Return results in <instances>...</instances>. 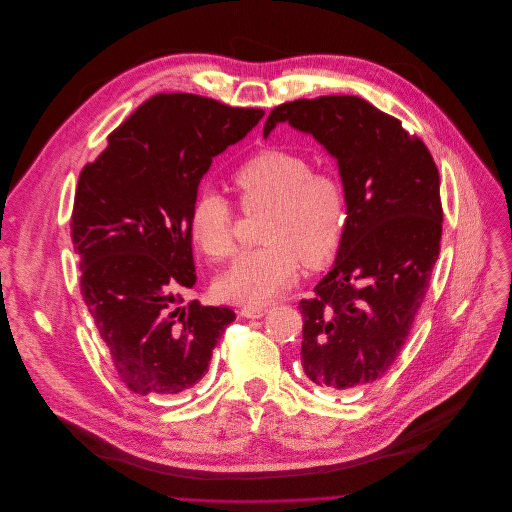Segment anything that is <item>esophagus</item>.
I'll use <instances>...</instances> for the list:
<instances>
[{
  "instance_id": "obj_1",
  "label": "esophagus",
  "mask_w": 512,
  "mask_h": 512,
  "mask_svg": "<svg viewBox=\"0 0 512 512\" xmlns=\"http://www.w3.org/2000/svg\"><path fill=\"white\" fill-rule=\"evenodd\" d=\"M266 311H268L266 306H242L240 315H242L244 319H260Z\"/></svg>"
}]
</instances>
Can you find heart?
<instances>
[{
    "mask_svg": "<svg viewBox=\"0 0 512 512\" xmlns=\"http://www.w3.org/2000/svg\"><path fill=\"white\" fill-rule=\"evenodd\" d=\"M246 214L268 210L260 238L266 246L244 254L224 272L216 290L222 298L258 306L284 294L300 274L327 264L347 228V193L341 179L313 169L309 157L270 147L246 159L232 177ZM238 216L216 191H201L189 212L195 246L212 260L238 248Z\"/></svg>",
    "mask_w": 512,
    "mask_h": 512,
    "instance_id": "obj_1",
    "label": "heart"
}]
</instances>
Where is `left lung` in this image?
Segmentation results:
<instances>
[{
  "label": "left lung",
  "mask_w": 512,
  "mask_h": 512,
  "mask_svg": "<svg viewBox=\"0 0 512 512\" xmlns=\"http://www.w3.org/2000/svg\"><path fill=\"white\" fill-rule=\"evenodd\" d=\"M284 121L337 157L349 214L335 268L298 302L300 361L319 385L367 387L397 359L430 288L444 220L440 173L424 141L365 98L284 102L264 137Z\"/></svg>",
  "instance_id": "left-lung-1"
}]
</instances>
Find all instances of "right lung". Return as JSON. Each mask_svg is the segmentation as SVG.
I'll return each instance as SVG.
<instances>
[{
    "label": "right lung",
    "mask_w": 512,
    "mask_h": 512,
    "mask_svg": "<svg viewBox=\"0 0 512 512\" xmlns=\"http://www.w3.org/2000/svg\"><path fill=\"white\" fill-rule=\"evenodd\" d=\"M262 117L159 92L80 171L70 220L80 292L117 377L137 395L191 389L236 321L228 306H179L195 284L189 212L212 159Z\"/></svg>",
    "instance_id": "obj_1"
}]
</instances>
